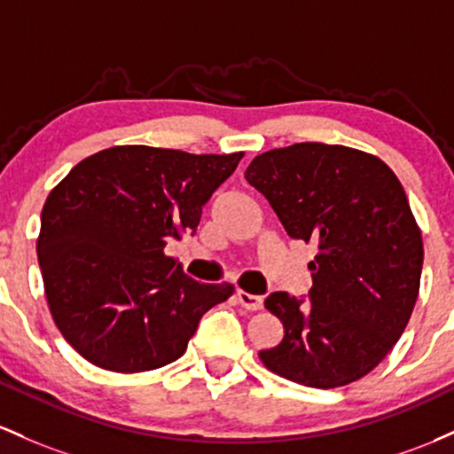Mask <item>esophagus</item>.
I'll return each mask as SVG.
<instances>
[{
    "label": "esophagus",
    "mask_w": 454,
    "mask_h": 454,
    "mask_svg": "<svg viewBox=\"0 0 454 454\" xmlns=\"http://www.w3.org/2000/svg\"><path fill=\"white\" fill-rule=\"evenodd\" d=\"M236 295H238V302H240L244 309H248V310H262L263 309V298H262V295L247 294V292H242V289H238Z\"/></svg>",
    "instance_id": "34e87169"
}]
</instances>
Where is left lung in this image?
Returning <instances> with one entry per match:
<instances>
[{
	"label": "left lung",
	"instance_id": "8db88e82",
	"mask_svg": "<svg viewBox=\"0 0 454 454\" xmlns=\"http://www.w3.org/2000/svg\"><path fill=\"white\" fill-rule=\"evenodd\" d=\"M247 182L294 240L315 242L309 302L266 298L283 340L259 358L310 388H339L373 371L403 334L420 289L422 236L399 177L345 145L294 144L254 156Z\"/></svg>",
	"mask_w": 454,
	"mask_h": 454
}]
</instances>
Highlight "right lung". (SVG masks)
<instances>
[{"label":"right lung","mask_w":454,"mask_h":454,"mask_svg":"<svg viewBox=\"0 0 454 454\" xmlns=\"http://www.w3.org/2000/svg\"><path fill=\"white\" fill-rule=\"evenodd\" d=\"M242 156L115 145L51 191L35 244L44 294L88 363L115 373L169 364L203 313L233 294L188 277L165 247L197 231L201 207Z\"/></svg>","instance_id":"add662e5"}]
</instances>
